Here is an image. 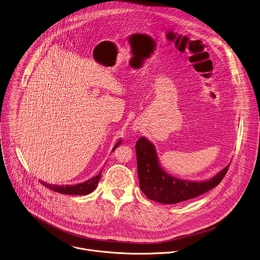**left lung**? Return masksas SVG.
I'll use <instances>...</instances> for the list:
<instances>
[{
    "mask_svg": "<svg viewBox=\"0 0 260 260\" xmlns=\"http://www.w3.org/2000/svg\"><path fill=\"white\" fill-rule=\"evenodd\" d=\"M138 175L143 193L161 204H176L196 198L216 187L226 175L229 165L213 178L202 182L175 178L160 167L155 146L142 137L136 144Z\"/></svg>",
    "mask_w": 260,
    "mask_h": 260,
    "instance_id": "1",
    "label": "left lung"
}]
</instances>
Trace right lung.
Segmentation results:
<instances>
[{
    "label": "right lung",
    "mask_w": 260,
    "mask_h": 260,
    "mask_svg": "<svg viewBox=\"0 0 260 260\" xmlns=\"http://www.w3.org/2000/svg\"><path fill=\"white\" fill-rule=\"evenodd\" d=\"M121 141H118L115 146L113 147L112 151H114L119 145H120ZM102 173L103 171H101L99 173L98 176L83 182L80 184H76V185H67V186H58V185H49L46 184L44 182H41L46 188L58 192L60 194H68V195H88L91 192H93L95 190V188L98 187V184L100 182V179L102 177Z\"/></svg>",
    "instance_id": "obj_1"
}]
</instances>
